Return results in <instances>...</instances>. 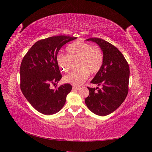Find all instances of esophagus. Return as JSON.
<instances>
[{"instance_id":"1","label":"esophagus","mask_w":152,"mask_h":152,"mask_svg":"<svg viewBox=\"0 0 152 152\" xmlns=\"http://www.w3.org/2000/svg\"><path fill=\"white\" fill-rule=\"evenodd\" d=\"M74 89H76V90H78V89H80V88L79 86H73V88H72Z\"/></svg>"}]
</instances>
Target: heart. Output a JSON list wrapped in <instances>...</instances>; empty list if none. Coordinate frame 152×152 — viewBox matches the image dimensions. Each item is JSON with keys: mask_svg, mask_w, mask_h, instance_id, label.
I'll list each match as a JSON object with an SVG mask.
<instances>
[{"mask_svg": "<svg viewBox=\"0 0 152 152\" xmlns=\"http://www.w3.org/2000/svg\"><path fill=\"white\" fill-rule=\"evenodd\" d=\"M67 54L59 53L56 61L58 66L63 72H66L72 66V61L78 59V69L73 70L64 76V82L74 86H79L89 78V72L96 74L101 70L104 61L102 51L98 46L85 42L77 41L66 48Z\"/></svg>", "mask_w": 152, "mask_h": 152, "instance_id": "1", "label": "heart"}]
</instances>
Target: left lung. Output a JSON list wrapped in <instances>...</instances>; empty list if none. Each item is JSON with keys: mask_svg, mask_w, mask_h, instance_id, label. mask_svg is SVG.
Segmentation results:
<instances>
[{"mask_svg": "<svg viewBox=\"0 0 152 152\" xmlns=\"http://www.w3.org/2000/svg\"><path fill=\"white\" fill-rule=\"evenodd\" d=\"M86 40L99 45L102 51L104 61L101 70L91 81L102 88H88L89 95L85 102L93 113L104 116L114 112L125 101L129 90V66L120 51L107 41L98 38Z\"/></svg>", "mask_w": 152, "mask_h": 152, "instance_id": "8db88e82", "label": "left lung"}]
</instances>
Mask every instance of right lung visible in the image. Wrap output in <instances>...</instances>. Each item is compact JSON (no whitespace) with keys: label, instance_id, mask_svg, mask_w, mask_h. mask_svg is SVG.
I'll list each match as a JSON object with an SVG mask.
<instances>
[{"label":"right lung","instance_id":"right-lung-1","mask_svg":"<svg viewBox=\"0 0 152 152\" xmlns=\"http://www.w3.org/2000/svg\"><path fill=\"white\" fill-rule=\"evenodd\" d=\"M64 35L54 36L37 42L24 56L20 66V88L32 106L42 114L51 115L60 111L72 90L69 83L54 90L62 78L56 57L59 50L69 42L76 39Z\"/></svg>","mask_w":152,"mask_h":152}]
</instances>
